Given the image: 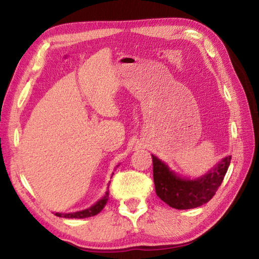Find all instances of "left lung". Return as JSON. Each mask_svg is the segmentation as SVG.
<instances>
[{"instance_id": "obj_1", "label": "left lung", "mask_w": 259, "mask_h": 259, "mask_svg": "<svg viewBox=\"0 0 259 259\" xmlns=\"http://www.w3.org/2000/svg\"><path fill=\"white\" fill-rule=\"evenodd\" d=\"M152 161L156 195L171 208L184 210L200 207L212 199L229 169L231 155L196 179L181 177L154 155Z\"/></svg>"}]
</instances>
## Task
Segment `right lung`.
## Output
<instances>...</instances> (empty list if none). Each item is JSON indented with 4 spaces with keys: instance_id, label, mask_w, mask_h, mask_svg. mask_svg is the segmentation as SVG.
I'll use <instances>...</instances> for the list:
<instances>
[{
    "instance_id": "1",
    "label": "right lung",
    "mask_w": 259,
    "mask_h": 259,
    "mask_svg": "<svg viewBox=\"0 0 259 259\" xmlns=\"http://www.w3.org/2000/svg\"><path fill=\"white\" fill-rule=\"evenodd\" d=\"M108 195H109V191L105 193L104 198L100 199L98 202H96L94 205H91L90 208L82 210V211H76V212H69V213H59L56 212L55 214L58 217H64V218H88L91 216H95V214L99 213L102 211L103 208L106 205L107 201H108Z\"/></svg>"
}]
</instances>
